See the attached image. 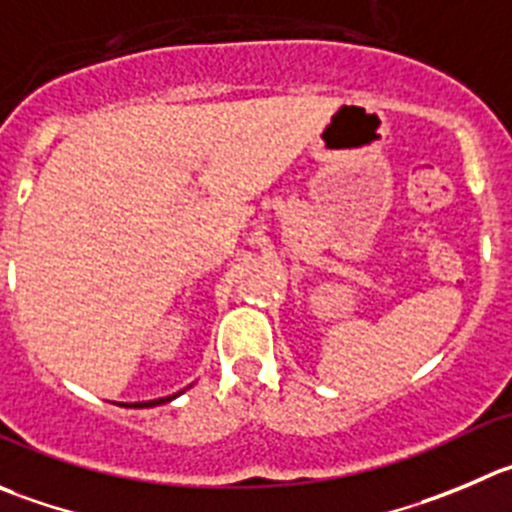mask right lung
Here are the masks:
<instances>
[{
    "label": "right lung",
    "mask_w": 512,
    "mask_h": 512,
    "mask_svg": "<svg viewBox=\"0 0 512 512\" xmlns=\"http://www.w3.org/2000/svg\"><path fill=\"white\" fill-rule=\"evenodd\" d=\"M180 394V392H178ZM178 394H170V397H160V399H150V402H133V405H125V407H155V405H165V402H170V399H175Z\"/></svg>",
    "instance_id": "add662e5"
}]
</instances>
